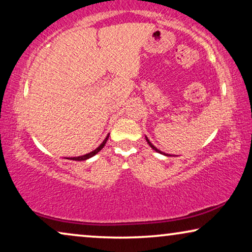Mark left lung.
Returning a JSON list of instances; mask_svg holds the SVG:
<instances>
[{
    "mask_svg": "<svg viewBox=\"0 0 252 252\" xmlns=\"http://www.w3.org/2000/svg\"><path fill=\"white\" fill-rule=\"evenodd\" d=\"M145 138H146V141H147V143H148V145H150V146H151L152 148H153V150H154L155 152H158V153H160V154H163V155H165V157H171V155H170V154L163 153V152H161L160 150H158V148H157V147H155V146H154V145L151 143V141H150V139H148V138H147V137H145Z\"/></svg>",
    "mask_w": 252,
    "mask_h": 252,
    "instance_id": "8db88e82",
    "label": "left lung"
}]
</instances>
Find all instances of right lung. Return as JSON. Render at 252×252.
I'll return each mask as SVG.
<instances>
[{
	"label": "right lung",
	"instance_id": "add662e5",
	"mask_svg": "<svg viewBox=\"0 0 252 252\" xmlns=\"http://www.w3.org/2000/svg\"><path fill=\"white\" fill-rule=\"evenodd\" d=\"M108 137H109V134H107V137L105 138V140L102 141V143L99 145V146L95 148L94 151H92V152H90V153H88V154H86V155H82V157H76V158H69V160H73V161H84V160H88V158H92V157H94L95 154L98 153V152H100L101 151V148L105 146V144H106V141H107V139H108Z\"/></svg>",
	"mask_w": 252,
	"mask_h": 252
}]
</instances>
